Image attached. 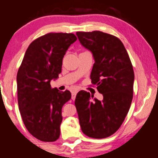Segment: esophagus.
<instances>
[{"label": "esophagus", "mask_w": 158, "mask_h": 158, "mask_svg": "<svg viewBox=\"0 0 158 158\" xmlns=\"http://www.w3.org/2000/svg\"><path fill=\"white\" fill-rule=\"evenodd\" d=\"M78 91H79V90H74V91H73L72 92V99H73V100H74V99H76V96H77V94L78 93Z\"/></svg>", "instance_id": "1"}]
</instances>
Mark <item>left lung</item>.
<instances>
[{"mask_svg": "<svg viewBox=\"0 0 158 158\" xmlns=\"http://www.w3.org/2000/svg\"><path fill=\"white\" fill-rule=\"evenodd\" d=\"M79 42L92 52L90 79L102 94V101L89 92L77 94L75 106L81 131L92 138H106L121 126L131 106L135 80L133 67L118 38L100 31L77 32Z\"/></svg>", "mask_w": 158, "mask_h": 158, "instance_id": "obj_1", "label": "left lung"}]
</instances>
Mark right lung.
Segmentation results:
<instances>
[{
	"mask_svg": "<svg viewBox=\"0 0 158 158\" xmlns=\"http://www.w3.org/2000/svg\"><path fill=\"white\" fill-rule=\"evenodd\" d=\"M77 40L73 33L50 32L27 48L17 74L18 102L27 129L35 138L53 142L60 135L61 108L71 98L69 90L52 88L61 72L62 59Z\"/></svg>",
	"mask_w": 158,
	"mask_h": 158,
	"instance_id": "right-lung-1",
	"label": "right lung"
}]
</instances>
